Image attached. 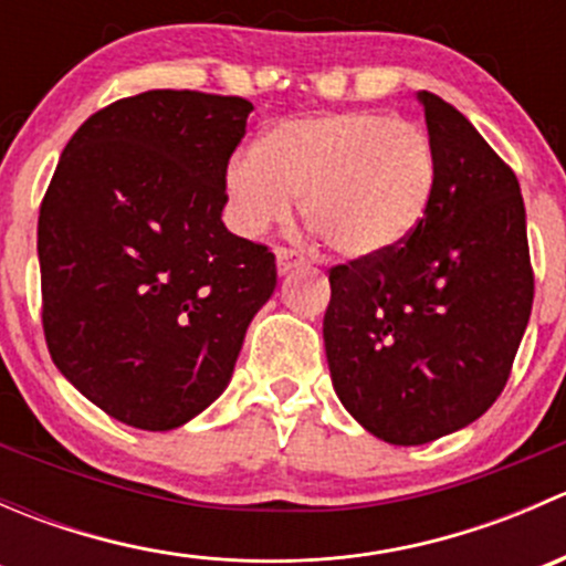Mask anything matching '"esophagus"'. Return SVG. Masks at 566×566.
<instances>
[{
	"label": "esophagus",
	"mask_w": 566,
	"mask_h": 566,
	"mask_svg": "<svg viewBox=\"0 0 566 566\" xmlns=\"http://www.w3.org/2000/svg\"><path fill=\"white\" fill-rule=\"evenodd\" d=\"M301 262H304V256H301L298 251H293V249H276V271H279V276H284V273H290L295 265H301Z\"/></svg>",
	"instance_id": "obj_1"
}]
</instances>
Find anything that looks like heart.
<instances>
[{"label": "heart", "instance_id": "1", "mask_svg": "<svg viewBox=\"0 0 566 566\" xmlns=\"http://www.w3.org/2000/svg\"><path fill=\"white\" fill-rule=\"evenodd\" d=\"M436 150L416 125L384 112H328L276 123L256 150L227 164L230 224L260 238L301 197L304 219L331 249L367 260L399 249L430 208Z\"/></svg>", "mask_w": 566, "mask_h": 566}]
</instances>
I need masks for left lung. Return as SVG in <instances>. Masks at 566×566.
Wrapping results in <instances>:
<instances>
[{
  "label": "left lung",
  "mask_w": 566,
  "mask_h": 566,
  "mask_svg": "<svg viewBox=\"0 0 566 566\" xmlns=\"http://www.w3.org/2000/svg\"><path fill=\"white\" fill-rule=\"evenodd\" d=\"M436 191L399 249L331 268L323 319L347 413L394 447L476 421L504 391L534 301L517 177L447 101L416 93Z\"/></svg>",
  "instance_id": "obj_1"
}]
</instances>
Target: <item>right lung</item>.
<instances>
[{
	"mask_svg": "<svg viewBox=\"0 0 566 566\" xmlns=\"http://www.w3.org/2000/svg\"><path fill=\"white\" fill-rule=\"evenodd\" d=\"M249 101L150 90L95 112L40 205L43 331L112 419L182 427L221 397L276 262L221 221Z\"/></svg>",
	"mask_w": 566,
	"mask_h": 566,
	"instance_id": "right-lung-1",
	"label": "right lung"
}]
</instances>
